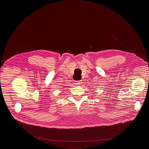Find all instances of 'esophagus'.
I'll list each match as a JSON object with an SVG mask.
<instances>
[{
    "instance_id": "34e87169",
    "label": "esophagus",
    "mask_w": 149,
    "mask_h": 149,
    "mask_svg": "<svg viewBox=\"0 0 149 149\" xmlns=\"http://www.w3.org/2000/svg\"><path fill=\"white\" fill-rule=\"evenodd\" d=\"M81 81H75V84L76 85H79L80 84H81Z\"/></svg>"
}]
</instances>
